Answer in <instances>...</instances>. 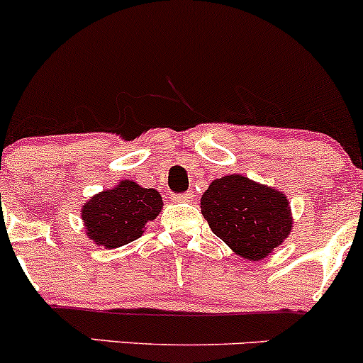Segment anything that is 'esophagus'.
<instances>
[{"mask_svg": "<svg viewBox=\"0 0 363 363\" xmlns=\"http://www.w3.org/2000/svg\"><path fill=\"white\" fill-rule=\"evenodd\" d=\"M172 199H174V201H177V203H189V201H193V199H194V193H193V191H186V193H176V194H172Z\"/></svg>", "mask_w": 363, "mask_h": 363, "instance_id": "1", "label": "esophagus"}]
</instances>
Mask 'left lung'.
Returning <instances> with one entry per match:
<instances>
[{
	"mask_svg": "<svg viewBox=\"0 0 363 363\" xmlns=\"http://www.w3.org/2000/svg\"><path fill=\"white\" fill-rule=\"evenodd\" d=\"M201 213L232 251L259 261L289 237V199L242 176L216 179L201 196Z\"/></svg>",
	"mask_w": 363,
	"mask_h": 363,
	"instance_id": "8db88e82",
	"label": "left lung"
}]
</instances>
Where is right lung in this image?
Wrapping results in <instances>:
<instances>
[{
  "label": "right lung",
  "mask_w": 363,
  "mask_h": 363,
  "mask_svg": "<svg viewBox=\"0 0 363 363\" xmlns=\"http://www.w3.org/2000/svg\"><path fill=\"white\" fill-rule=\"evenodd\" d=\"M162 210V196L133 181H121L114 189L94 196L83 206L86 235L95 244L116 249L143 234L145 223Z\"/></svg>",
  "instance_id": "add662e5"
}]
</instances>
